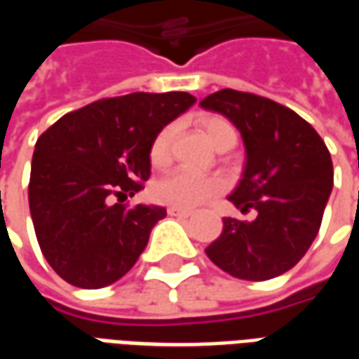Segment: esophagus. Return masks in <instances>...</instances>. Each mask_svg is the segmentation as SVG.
<instances>
[{"label": "esophagus", "mask_w": 359, "mask_h": 359, "mask_svg": "<svg viewBox=\"0 0 359 359\" xmlns=\"http://www.w3.org/2000/svg\"><path fill=\"white\" fill-rule=\"evenodd\" d=\"M167 213L172 215V217H190V215H192V211L190 210H180V208H169Z\"/></svg>", "instance_id": "34e87169"}]
</instances>
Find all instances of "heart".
Segmentation results:
<instances>
[{
	"instance_id": "obj_1",
	"label": "heart",
	"mask_w": 359,
	"mask_h": 359,
	"mask_svg": "<svg viewBox=\"0 0 359 359\" xmlns=\"http://www.w3.org/2000/svg\"><path fill=\"white\" fill-rule=\"evenodd\" d=\"M202 130L211 146H215L223 136L234 134L231 123L223 117L203 118ZM171 140L172 126H165L163 130L154 138L151 148H149V161L154 167H163L169 161ZM219 190H221V180L202 177V175H196V172L190 171H172L163 179L157 180L151 188V196L165 205L190 210V208L208 202L210 198L217 194Z\"/></svg>"
}]
</instances>
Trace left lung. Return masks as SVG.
<instances>
[{
  "mask_svg": "<svg viewBox=\"0 0 359 359\" xmlns=\"http://www.w3.org/2000/svg\"><path fill=\"white\" fill-rule=\"evenodd\" d=\"M241 130L246 167L229 200L254 221L223 219V233L205 254L244 280L278 277L316 241L332 190L331 154L308 121L262 95L219 90L200 102Z\"/></svg>",
  "mask_w": 359,
  "mask_h": 359,
  "instance_id": "1",
  "label": "left lung"
}]
</instances>
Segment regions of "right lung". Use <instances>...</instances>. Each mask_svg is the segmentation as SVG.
<instances>
[{"label": "right lung", "mask_w": 359, "mask_h": 359, "mask_svg": "<svg viewBox=\"0 0 359 359\" xmlns=\"http://www.w3.org/2000/svg\"><path fill=\"white\" fill-rule=\"evenodd\" d=\"M194 102L187 92L107 97L67 113L38 138L30 215L43 257L69 285L103 288L136 264L167 211L121 202L149 179L154 138Z\"/></svg>", "instance_id": "right-lung-1"}]
</instances>
